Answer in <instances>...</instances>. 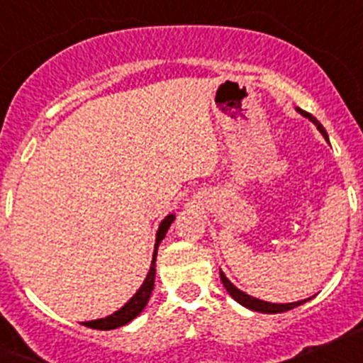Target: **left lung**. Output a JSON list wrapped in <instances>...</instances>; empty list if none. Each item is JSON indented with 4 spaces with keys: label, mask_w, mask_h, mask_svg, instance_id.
<instances>
[{
    "label": "left lung",
    "mask_w": 363,
    "mask_h": 363,
    "mask_svg": "<svg viewBox=\"0 0 363 363\" xmlns=\"http://www.w3.org/2000/svg\"><path fill=\"white\" fill-rule=\"evenodd\" d=\"M298 112H300L301 116L309 118V120L313 121V123L316 125V127H318V130L323 134V138H327V133H325V129H323V125L320 123V121L316 120V118H314L313 114H309V112H306V111H301V108H298ZM220 278H221V284H223V287H225V289H227V293H229L230 296L234 298V300L238 301V303H242L243 307H247V309L259 311V313H267V314L285 313V311L294 309V307L301 306L303 301L311 300V298H307V300H303V301H293V303H271V301L258 300V298H252V296H249V294L243 293V291L236 289V287H234V285L230 284L229 280H227V277H225V274H223V272H221V271H220Z\"/></svg>",
    "instance_id": "1"
}]
</instances>
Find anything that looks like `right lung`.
<instances>
[{"label": "right lung", "mask_w": 363, "mask_h": 363, "mask_svg": "<svg viewBox=\"0 0 363 363\" xmlns=\"http://www.w3.org/2000/svg\"><path fill=\"white\" fill-rule=\"evenodd\" d=\"M174 221V216H167L165 220L162 221V225H160L158 234H156V247H154V256H152V264H150L149 274H147L145 281L142 284L140 291L130 298L120 311H116L114 314H108L105 318L99 320H92V322H85L83 325L91 327V329H99V331H108V329H116V327L125 325V323H129L130 320H134L138 314L142 313L143 307L147 306V301H149L150 293L154 289V277H156V255H158V245L163 238H165L167 230L171 227V223Z\"/></svg>", "instance_id": "add662e5"}]
</instances>
